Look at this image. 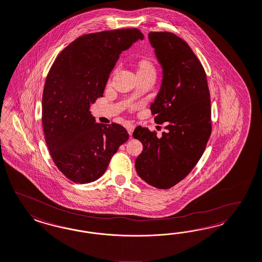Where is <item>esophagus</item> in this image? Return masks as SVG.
<instances>
[{"label":"esophagus","mask_w":262,"mask_h":262,"mask_svg":"<svg viewBox=\"0 0 262 262\" xmlns=\"http://www.w3.org/2000/svg\"><path fill=\"white\" fill-rule=\"evenodd\" d=\"M126 128L127 133H128V135L132 136L133 133H134V129H135V126L132 125V124H128V125H126Z\"/></svg>","instance_id":"1"}]
</instances>
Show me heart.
<instances>
[{
	"label": "heart",
	"instance_id": "heart-1",
	"mask_svg": "<svg viewBox=\"0 0 262 262\" xmlns=\"http://www.w3.org/2000/svg\"><path fill=\"white\" fill-rule=\"evenodd\" d=\"M134 64L136 67V74H137L138 78L148 77V76H152L156 78L157 68H156V64L154 63L153 60L150 57H147V56L140 57V58L136 59ZM114 75H115V71L111 73V76L107 82L108 85L112 83V79H113Z\"/></svg>",
	"mask_w": 262,
	"mask_h": 262
}]
</instances>
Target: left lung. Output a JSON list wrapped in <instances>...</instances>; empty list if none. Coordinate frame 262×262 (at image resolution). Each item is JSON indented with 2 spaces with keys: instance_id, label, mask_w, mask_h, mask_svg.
Returning a JSON list of instances; mask_svg holds the SVG:
<instances>
[{
  "instance_id": "1",
  "label": "left lung",
  "mask_w": 262,
  "mask_h": 262,
  "mask_svg": "<svg viewBox=\"0 0 262 262\" xmlns=\"http://www.w3.org/2000/svg\"><path fill=\"white\" fill-rule=\"evenodd\" d=\"M149 39L163 70V83L150 109L161 137L138 126L133 136L143 151L136 160L141 179L158 189H170L199 163L212 132L206 72L190 46L170 32H150Z\"/></svg>"
}]
</instances>
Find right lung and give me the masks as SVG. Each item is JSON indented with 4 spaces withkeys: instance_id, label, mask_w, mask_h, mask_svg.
<instances>
[{
    "instance_id": "add662e5",
    "label": "right lung",
    "mask_w": 262,
    "mask_h": 262,
    "mask_svg": "<svg viewBox=\"0 0 262 262\" xmlns=\"http://www.w3.org/2000/svg\"><path fill=\"white\" fill-rule=\"evenodd\" d=\"M143 34L136 28L79 36L57 56L42 94V126L56 166L77 184L98 180L128 139L119 124H98L90 103L103 96L119 55Z\"/></svg>"
}]
</instances>
